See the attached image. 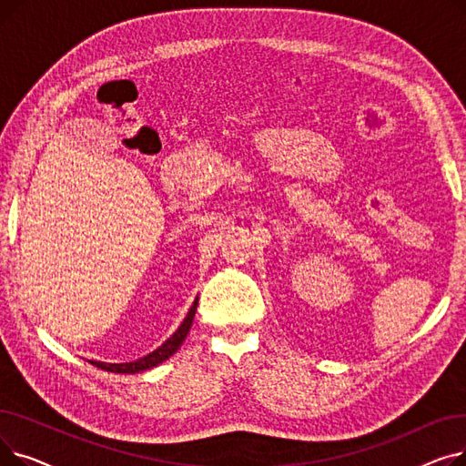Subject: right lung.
Returning <instances> with one entry per match:
<instances>
[{
  "label": "right lung",
  "instance_id": "obj_1",
  "mask_svg": "<svg viewBox=\"0 0 466 466\" xmlns=\"http://www.w3.org/2000/svg\"><path fill=\"white\" fill-rule=\"evenodd\" d=\"M196 306H198V300H194L192 308L188 309L187 317L183 319L181 327L174 332V336L167 338L164 344L155 350L153 353L145 355L134 362H122V364H111V362H97V360H90L94 366H97V369H102L106 372H115V374H136V372H143V370H149L153 369V366L160 364L162 360L169 359L171 355H174L181 344L185 341L188 330H190V325H192V319H194V313H196Z\"/></svg>",
  "mask_w": 466,
  "mask_h": 466
}]
</instances>
